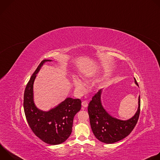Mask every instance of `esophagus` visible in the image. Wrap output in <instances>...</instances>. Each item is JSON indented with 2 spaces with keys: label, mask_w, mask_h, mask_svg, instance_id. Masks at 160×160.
Listing matches in <instances>:
<instances>
[{
  "label": "esophagus",
  "mask_w": 160,
  "mask_h": 160,
  "mask_svg": "<svg viewBox=\"0 0 160 160\" xmlns=\"http://www.w3.org/2000/svg\"><path fill=\"white\" fill-rule=\"evenodd\" d=\"M82 106L84 108H87L88 106V102L87 101H83L82 102Z\"/></svg>",
  "instance_id": "obj_1"
}]
</instances>
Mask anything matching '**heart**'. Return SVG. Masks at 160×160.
I'll use <instances>...</instances> for the list:
<instances>
[{
  "label": "heart",
  "instance_id": "1",
  "mask_svg": "<svg viewBox=\"0 0 160 160\" xmlns=\"http://www.w3.org/2000/svg\"><path fill=\"white\" fill-rule=\"evenodd\" d=\"M73 84L75 87V88L78 91H82L84 89V84L78 79L75 78L73 80Z\"/></svg>",
  "mask_w": 160,
  "mask_h": 160
}]
</instances>
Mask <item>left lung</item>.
Wrapping results in <instances>:
<instances>
[{"label":"left lung","instance_id":"1","mask_svg":"<svg viewBox=\"0 0 160 160\" xmlns=\"http://www.w3.org/2000/svg\"><path fill=\"white\" fill-rule=\"evenodd\" d=\"M135 83L138 85L135 78ZM101 90L92 97L88 106V113L91 128L96 138L104 143L117 142L128 136L138 122L141 111V99L135 115L130 119L123 121L111 117L104 110L101 102Z\"/></svg>","mask_w":160,"mask_h":160}]
</instances>
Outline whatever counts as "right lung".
Here are the masks:
<instances>
[{"label": "right lung", "mask_w": 160, "mask_h": 160, "mask_svg": "<svg viewBox=\"0 0 160 160\" xmlns=\"http://www.w3.org/2000/svg\"><path fill=\"white\" fill-rule=\"evenodd\" d=\"M44 59L32 75L24 93L23 107L28 123L36 136L44 142L57 145L64 142L72 133L73 118L81 109L79 99L68 98L57 107L45 112L37 109L33 100V85Z\"/></svg>", "instance_id": "obj_1"}]
</instances>
